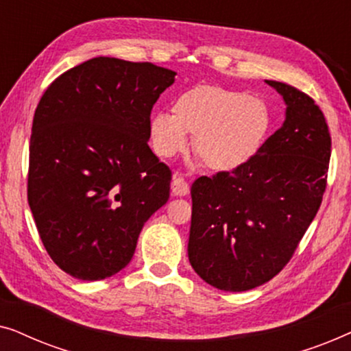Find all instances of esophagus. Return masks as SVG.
Here are the masks:
<instances>
[{"label":"esophagus","mask_w":351,"mask_h":351,"mask_svg":"<svg viewBox=\"0 0 351 351\" xmlns=\"http://www.w3.org/2000/svg\"><path fill=\"white\" fill-rule=\"evenodd\" d=\"M171 190H172V195L185 196L190 191V185H189V182L184 179V177L179 176V174H176L174 177H172Z\"/></svg>","instance_id":"34e87169"}]
</instances>
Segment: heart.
Instances as JSON below:
<instances>
[{
    "mask_svg": "<svg viewBox=\"0 0 351 351\" xmlns=\"http://www.w3.org/2000/svg\"><path fill=\"white\" fill-rule=\"evenodd\" d=\"M271 126V114L262 99L222 86H195L174 100L172 114L150 118V142L161 158H172L190 145L210 171L228 172L251 161Z\"/></svg>",
    "mask_w": 351,
    "mask_h": 351,
    "instance_id": "heart-1",
    "label": "heart"
}]
</instances>
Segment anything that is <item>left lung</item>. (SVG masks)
<instances>
[{"mask_svg": "<svg viewBox=\"0 0 351 351\" xmlns=\"http://www.w3.org/2000/svg\"><path fill=\"white\" fill-rule=\"evenodd\" d=\"M267 83L287 105L282 126L244 166L191 185L190 263L222 291L254 289L276 276L294 256L328 185L330 134L323 112L294 86Z\"/></svg>", "mask_w": 351, "mask_h": 351, "instance_id": "1", "label": "left lung"}]
</instances>
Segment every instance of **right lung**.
I'll list each match as a JSON object with an SVG mask.
<instances>
[{
    "label": "right lung",
    "mask_w": 351,
    "mask_h": 351,
    "mask_svg": "<svg viewBox=\"0 0 351 351\" xmlns=\"http://www.w3.org/2000/svg\"><path fill=\"white\" fill-rule=\"evenodd\" d=\"M176 71L94 57L45 90L35 110L28 204L47 254L84 281L131 262L143 223L169 199L172 172L148 147L150 114Z\"/></svg>",
    "instance_id": "1"
}]
</instances>
